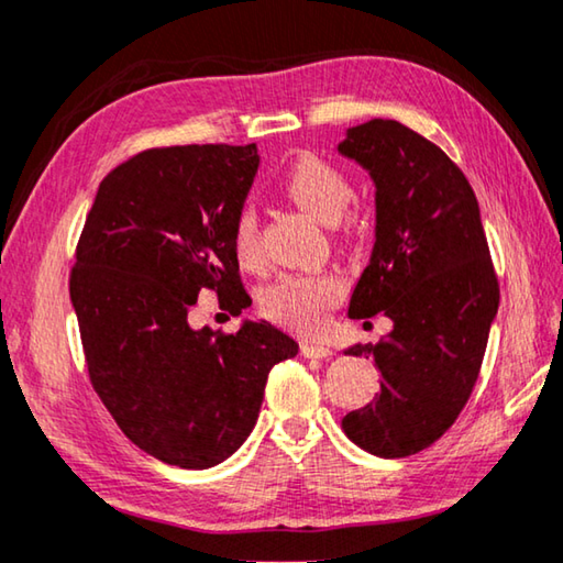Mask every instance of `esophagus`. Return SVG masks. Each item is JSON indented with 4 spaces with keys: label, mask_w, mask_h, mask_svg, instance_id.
Listing matches in <instances>:
<instances>
[{
    "label": "esophagus",
    "mask_w": 563,
    "mask_h": 563,
    "mask_svg": "<svg viewBox=\"0 0 563 563\" xmlns=\"http://www.w3.org/2000/svg\"><path fill=\"white\" fill-rule=\"evenodd\" d=\"M301 354L307 358H327L334 354V349L324 342H311L309 339V342H301Z\"/></svg>",
    "instance_id": "esophagus-1"
}]
</instances>
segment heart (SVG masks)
I'll return each instance as SVG.
<instances>
[{"label": "heart", "mask_w": 563, "mask_h": 563, "mask_svg": "<svg viewBox=\"0 0 563 563\" xmlns=\"http://www.w3.org/2000/svg\"><path fill=\"white\" fill-rule=\"evenodd\" d=\"M284 195L294 205L309 211L321 224H336L352 201V184L346 174L317 154H301L284 174ZM232 246L236 260L260 264V227L256 211L242 207L232 221ZM344 284L334 274L289 272L262 291V311L279 324L297 331H314L321 327L327 311L342 299Z\"/></svg>", "instance_id": "1"}]
</instances>
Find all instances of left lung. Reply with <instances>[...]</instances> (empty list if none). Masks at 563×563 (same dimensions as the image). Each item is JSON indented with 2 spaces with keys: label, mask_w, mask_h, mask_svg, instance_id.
<instances>
[{
  "label": "left lung",
  "mask_w": 563,
  "mask_h": 563,
  "mask_svg": "<svg viewBox=\"0 0 563 563\" xmlns=\"http://www.w3.org/2000/svg\"><path fill=\"white\" fill-rule=\"evenodd\" d=\"M339 154L368 172L376 195L374 249L349 317L384 311L394 329L372 356L382 389L342 419L356 446L382 459L417 454L444 434L472 396L499 309L478 201L437 144L394 119L346 129Z\"/></svg>",
  "instance_id": "left-lung-1"
}]
</instances>
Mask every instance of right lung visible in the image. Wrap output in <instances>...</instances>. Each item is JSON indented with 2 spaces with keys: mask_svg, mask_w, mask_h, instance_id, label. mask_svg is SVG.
I'll return each instance as SVG.
<instances>
[{
  "mask_svg": "<svg viewBox=\"0 0 563 563\" xmlns=\"http://www.w3.org/2000/svg\"><path fill=\"white\" fill-rule=\"evenodd\" d=\"M260 169L256 144L146 150L99 184L69 297L89 379L129 441L164 464L209 468L260 417L272 366L299 344L269 321L234 334L191 329L201 289L239 317L232 221Z\"/></svg>",
  "mask_w": 563,
  "mask_h": 563,
  "instance_id": "right-lung-1",
  "label": "right lung"
}]
</instances>
